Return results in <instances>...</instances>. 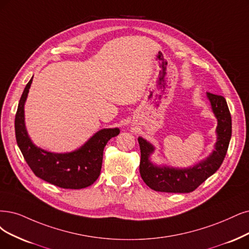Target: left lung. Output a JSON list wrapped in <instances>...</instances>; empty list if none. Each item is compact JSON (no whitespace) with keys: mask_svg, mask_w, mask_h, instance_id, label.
Here are the masks:
<instances>
[{"mask_svg":"<svg viewBox=\"0 0 249 249\" xmlns=\"http://www.w3.org/2000/svg\"><path fill=\"white\" fill-rule=\"evenodd\" d=\"M207 97L217 119V140L214 145L215 150L205 160L193 167L183 169L156 166L149 160L155 148L142 137H139L141 148L140 172L145 185L152 190L165 193H190L196 190L220 167L231 140L232 119L224 96L207 92Z\"/></svg>","mask_w":249,"mask_h":249,"instance_id":"8db88e82","label":"left lung"}]
</instances>
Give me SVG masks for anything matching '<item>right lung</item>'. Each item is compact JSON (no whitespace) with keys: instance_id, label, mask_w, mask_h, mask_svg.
<instances>
[{"instance_id":"1","label":"right lung","mask_w":249,"mask_h":249,"mask_svg":"<svg viewBox=\"0 0 249 249\" xmlns=\"http://www.w3.org/2000/svg\"><path fill=\"white\" fill-rule=\"evenodd\" d=\"M33 82L27 83L15 115V136L27 165L36 177L63 189H83L91 186L99 177L104 149L112 137L120 133L119 128L96 132L80 149L55 154L36 146L27 135L24 124V103Z\"/></svg>"}]
</instances>
